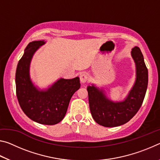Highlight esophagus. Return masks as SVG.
I'll return each mask as SVG.
<instances>
[{
    "label": "esophagus",
    "instance_id": "1",
    "mask_svg": "<svg viewBox=\"0 0 160 160\" xmlns=\"http://www.w3.org/2000/svg\"><path fill=\"white\" fill-rule=\"evenodd\" d=\"M80 82L82 83H85L88 80V75L85 73V72H82V73H81L80 75Z\"/></svg>",
    "mask_w": 160,
    "mask_h": 160
}]
</instances>
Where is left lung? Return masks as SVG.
I'll use <instances>...</instances> for the list:
<instances>
[{
    "label": "left lung",
    "instance_id": "1",
    "mask_svg": "<svg viewBox=\"0 0 160 160\" xmlns=\"http://www.w3.org/2000/svg\"><path fill=\"white\" fill-rule=\"evenodd\" d=\"M131 56L136 67V79L126 98L121 102L108 99L103 90L88 86L89 104L94 120L105 127H116L129 121L138 112L144 100L148 84V70L140 48H132Z\"/></svg>",
    "mask_w": 160,
    "mask_h": 160
}]
</instances>
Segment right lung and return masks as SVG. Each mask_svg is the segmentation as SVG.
<instances>
[{"mask_svg":"<svg viewBox=\"0 0 160 160\" xmlns=\"http://www.w3.org/2000/svg\"><path fill=\"white\" fill-rule=\"evenodd\" d=\"M42 41L29 43L19 61L15 73L16 94L22 110L32 119L44 125H55L63 120L72 96L80 88V78H60L48 89L41 90L32 83L29 67L33 55Z\"/></svg>","mask_w":160,"mask_h":160,"instance_id":"right-lung-1","label":"right lung"}]
</instances>
